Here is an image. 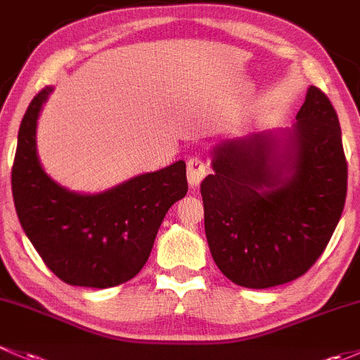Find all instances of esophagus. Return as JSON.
<instances>
[{"label":"esophagus","mask_w":360,"mask_h":360,"mask_svg":"<svg viewBox=\"0 0 360 360\" xmlns=\"http://www.w3.org/2000/svg\"><path fill=\"white\" fill-rule=\"evenodd\" d=\"M207 173V165L199 155H192L187 162V179L191 187H198Z\"/></svg>","instance_id":"1"}]
</instances>
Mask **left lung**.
<instances>
[{"mask_svg": "<svg viewBox=\"0 0 360 360\" xmlns=\"http://www.w3.org/2000/svg\"><path fill=\"white\" fill-rule=\"evenodd\" d=\"M286 136L284 154L270 135L220 143L214 172L201 181L211 257L243 288L265 290L303 276L326 250L345 206L342 129L324 91L309 88ZM284 169L292 175L281 179Z\"/></svg>", "mask_w": 360, "mask_h": 360, "instance_id": "1", "label": "left lung"}]
</instances>
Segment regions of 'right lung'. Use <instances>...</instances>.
Returning a JSON list of instances; mask_svg holds the SVG:
<instances>
[{
    "label": "right lung",
    "instance_id": "right-lung-1",
    "mask_svg": "<svg viewBox=\"0 0 360 360\" xmlns=\"http://www.w3.org/2000/svg\"><path fill=\"white\" fill-rule=\"evenodd\" d=\"M51 88L29 103L18 129L12 192L22 229L44 265L70 286H120L142 270L168 210L187 194L185 162L94 195L55 184L39 165L36 121Z\"/></svg>",
    "mask_w": 360,
    "mask_h": 360
}]
</instances>
